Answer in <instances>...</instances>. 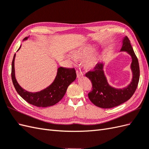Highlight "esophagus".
Wrapping results in <instances>:
<instances>
[{
  "instance_id": "1",
  "label": "esophagus",
  "mask_w": 149,
  "mask_h": 149,
  "mask_svg": "<svg viewBox=\"0 0 149 149\" xmlns=\"http://www.w3.org/2000/svg\"><path fill=\"white\" fill-rule=\"evenodd\" d=\"M76 73H77V77L78 78L81 77H82V76H83L82 72L81 70H77V71H76Z\"/></svg>"
}]
</instances>
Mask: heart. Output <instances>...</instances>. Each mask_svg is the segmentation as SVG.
Returning a JSON list of instances; mask_svg holds the SVG:
<instances>
[{
	"mask_svg": "<svg viewBox=\"0 0 149 149\" xmlns=\"http://www.w3.org/2000/svg\"><path fill=\"white\" fill-rule=\"evenodd\" d=\"M95 50V47L92 44H87L74 48L71 51L72 56L76 60H83L84 67L88 70L94 69L100 61L99 53L91 54Z\"/></svg>",
	"mask_w": 149,
	"mask_h": 149,
	"instance_id": "obj_1",
	"label": "heart"
}]
</instances>
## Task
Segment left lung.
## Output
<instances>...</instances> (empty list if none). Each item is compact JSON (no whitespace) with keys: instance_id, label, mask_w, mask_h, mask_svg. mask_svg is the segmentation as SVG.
Here are the masks:
<instances>
[{"instance_id":"8db88e82","label":"left lung","mask_w":149,"mask_h":149,"mask_svg":"<svg viewBox=\"0 0 149 149\" xmlns=\"http://www.w3.org/2000/svg\"><path fill=\"white\" fill-rule=\"evenodd\" d=\"M120 51H126L132 58L131 69L133 78L130 84L123 89H116L110 86L103 71V63H98L93 70L89 71L86 76L92 82V91L88 97L95 105L103 109H110L127 101L137 88L140 79V67L138 58L134 54L128 37H124Z\"/></svg>"}]
</instances>
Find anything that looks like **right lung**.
Masks as SVG:
<instances>
[{
	"mask_svg": "<svg viewBox=\"0 0 149 149\" xmlns=\"http://www.w3.org/2000/svg\"><path fill=\"white\" fill-rule=\"evenodd\" d=\"M29 37H25L23 40H27ZM20 47L21 46L18 50ZM15 56L16 54L14 55L12 61L11 77L13 85L17 93L26 102L38 107L53 106L60 102L64 96L68 86L75 80L77 77L75 70L74 68H67L61 67L58 68L56 78L50 86L39 92H29L21 87L16 79L15 70Z\"/></svg>",
	"mask_w": 149,
	"mask_h": 149,
	"instance_id": "obj_1",
	"label": "right lung"
}]
</instances>
